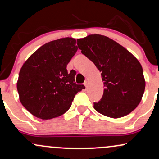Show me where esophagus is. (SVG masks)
Returning <instances> with one entry per match:
<instances>
[{
	"label": "esophagus",
	"mask_w": 159,
	"mask_h": 159,
	"mask_svg": "<svg viewBox=\"0 0 159 159\" xmlns=\"http://www.w3.org/2000/svg\"><path fill=\"white\" fill-rule=\"evenodd\" d=\"M84 84L85 87H87V84H88V81H84Z\"/></svg>",
	"instance_id": "obj_1"
}]
</instances>
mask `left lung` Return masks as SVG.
<instances>
[{
  "mask_svg": "<svg viewBox=\"0 0 159 159\" xmlns=\"http://www.w3.org/2000/svg\"><path fill=\"white\" fill-rule=\"evenodd\" d=\"M81 53L102 72L104 93L95 110L111 118L123 117L139 105L145 90L143 69L127 49L107 36L92 34L77 39Z\"/></svg>",
  "mask_w": 159,
  "mask_h": 159,
  "instance_id": "left-lung-1",
  "label": "left lung"
}]
</instances>
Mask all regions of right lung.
Returning a JSON list of instances; mask_svg holds the SVG:
<instances>
[{"instance_id": "1", "label": "right lung", "mask_w": 159, "mask_h": 159, "mask_svg": "<svg viewBox=\"0 0 159 159\" xmlns=\"http://www.w3.org/2000/svg\"><path fill=\"white\" fill-rule=\"evenodd\" d=\"M73 38L49 42L38 48L20 70L17 90L20 102L30 114L42 120L63 114L75 96L84 89L75 81V72L67 64L78 50Z\"/></svg>"}]
</instances>
